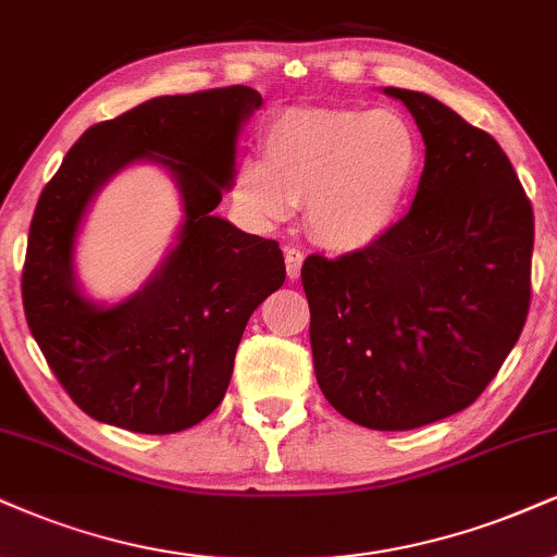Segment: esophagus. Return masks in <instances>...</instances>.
Here are the masks:
<instances>
[{
  "label": "esophagus",
  "mask_w": 557,
  "mask_h": 557,
  "mask_svg": "<svg viewBox=\"0 0 557 557\" xmlns=\"http://www.w3.org/2000/svg\"><path fill=\"white\" fill-rule=\"evenodd\" d=\"M286 273H289V278H299L301 273V263H305V252L299 250V247H286Z\"/></svg>",
  "instance_id": "34e87169"
}]
</instances>
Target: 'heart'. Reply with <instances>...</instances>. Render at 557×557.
<instances>
[{"label":"heart","mask_w":557,"mask_h":557,"mask_svg":"<svg viewBox=\"0 0 557 557\" xmlns=\"http://www.w3.org/2000/svg\"><path fill=\"white\" fill-rule=\"evenodd\" d=\"M263 149L265 160L237 162V203L265 224L310 203L314 237L333 250H361L387 235L423 168L416 128L374 108H286L265 126Z\"/></svg>","instance_id":"obj_1"}]
</instances>
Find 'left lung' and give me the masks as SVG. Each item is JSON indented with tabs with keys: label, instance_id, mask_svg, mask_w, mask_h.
I'll list each match as a JSON object with an SVG mask.
<instances>
[{
	"label": "left lung",
	"instance_id": "8db88e82",
	"mask_svg": "<svg viewBox=\"0 0 557 557\" xmlns=\"http://www.w3.org/2000/svg\"><path fill=\"white\" fill-rule=\"evenodd\" d=\"M425 144L413 206L374 245L310 256L318 384L348 421L408 431L483 395L524 331L532 203L509 157L444 102L387 87Z\"/></svg>",
	"mask_w": 557,
	"mask_h": 557
}]
</instances>
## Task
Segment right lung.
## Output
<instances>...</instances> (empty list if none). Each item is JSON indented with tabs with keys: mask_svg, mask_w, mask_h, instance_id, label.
<instances>
[{
	"mask_svg": "<svg viewBox=\"0 0 557 557\" xmlns=\"http://www.w3.org/2000/svg\"><path fill=\"white\" fill-rule=\"evenodd\" d=\"M260 102L245 85L147 100L89 126L46 183L27 235L25 320L61 387L95 421L175 434L224 400L247 320L286 278L276 239L214 214L235 175L239 128ZM141 156L174 170L186 222L161 273L100 311L73 286V237L94 190Z\"/></svg>",
	"mask_w": 557,
	"mask_h": 557,
	"instance_id": "1",
	"label": "right lung"
}]
</instances>
